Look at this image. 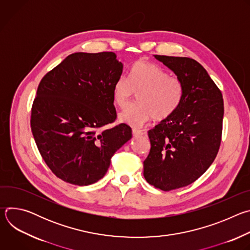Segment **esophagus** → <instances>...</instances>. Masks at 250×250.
I'll return each instance as SVG.
<instances>
[{"mask_svg": "<svg viewBox=\"0 0 250 250\" xmlns=\"http://www.w3.org/2000/svg\"><path fill=\"white\" fill-rule=\"evenodd\" d=\"M142 134H144V132H142L141 130H139L137 128H132V135L133 136H140Z\"/></svg>", "mask_w": 250, "mask_h": 250, "instance_id": "34e87169", "label": "esophagus"}]
</instances>
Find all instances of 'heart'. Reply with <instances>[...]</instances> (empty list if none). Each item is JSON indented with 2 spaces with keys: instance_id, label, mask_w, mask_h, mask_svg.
I'll return each instance as SVG.
<instances>
[{
  "instance_id": "obj_1",
  "label": "heart",
  "mask_w": 250,
  "mask_h": 250,
  "mask_svg": "<svg viewBox=\"0 0 250 250\" xmlns=\"http://www.w3.org/2000/svg\"><path fill=\"white\" fill-rule=\"evenodd\" d=\"M137 93L135 104L122 112L121 122L140 126L151 119L164 121L173 116L183 102V81L170 76L162 67L147 61H137L130 69L129 77L121 76L113 87V99L119 108L127 105Z\"/></svg>"
}]
</instances>
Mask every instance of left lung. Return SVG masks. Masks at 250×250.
<instances>
[{"label":"left lung","mask_w":250,"mask_h":250,"mask_svg":"<svg viewBox=\"0 0 250 250\" xmlns=\"http://www.w3.org/2000/svg\"><path fill=\"white\" fill-rule=\"evenodd\" d=\"M185 87L178 111L148 131L150 151L144 176L162 191L195 182L215 160L221 146L224 100L206 69L188 57L154 55Z\"/></svg>","instance_id":"1"}]
</instances>
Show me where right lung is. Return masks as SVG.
<instances>
[{
    "mask_svg": "<svg viewBox=\"0 0 250 250\" xmlns=\"http://www.w3.org/2000/svg\"><path fill=\"white\" fill-rule=\"evenodd\" d=\"M123 68L114 52H76L42 79L31 106V132L44 162L64 182L99 181L131 138L125 124L98 131L117 119L113 87Z\"/></svg>",
    "mask_w": 250,
    "mask_h": 250,
    "instance_id": "right-lung-1",
    "label": "right lung"
}]
</instances>
